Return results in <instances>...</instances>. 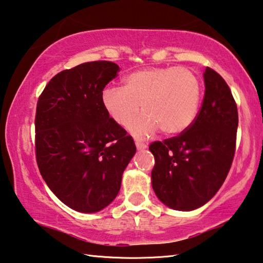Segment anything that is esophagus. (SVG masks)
Returning <instances> with one entry per match:
<instances>
[{
    "label": "esophagus",
    "instance_id": "34e87169",
    "mask_svg": "<svg viewBox=\"0 0 263 263\" xmlns=\"http://www.w3.org/2000/svg\"><path fill=\"white\" fill-rule=\"evenodd\" d=\"M135 144H136V148L139 150H143V149L146 148V144L143 143V142H141V141H136Z\"/></svg>",
    "mask_w": 263,
    "mask_h": 263
}]
</instances>
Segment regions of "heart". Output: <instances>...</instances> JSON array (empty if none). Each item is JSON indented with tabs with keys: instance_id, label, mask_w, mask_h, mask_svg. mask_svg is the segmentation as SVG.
<instances>
[{
	"instance_id": "heart-1",
	"label": "heart",
	"mask_w": 263,
	"mask_h": 263,
	"mask_svg": "<svg viewBox=\"0 0 263 263\" xmlns=\"http://www.w3.org/2000/svg\"><path fill=\"white\" fill-rule=\"evenodd\" d=\"M202 83L186 67H151L129 73L122 89L107 86L101 92L106 113L121 127H127L140 106L144 113L130 124L137 137L153 135L158 129L165 135H178L192 126L199 112Z\"/></svg>"
}]
</instances>
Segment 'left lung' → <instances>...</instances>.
Masks as SVG:
<instances>
[{
  "label": "left lung",
  "mask_w": 263,
  "mask_h": 263,
  "mask_svg": "<svg viewBox=\"0 0 263 263\" xmlns=\"http://www.w3.org/2000/svg\"><path fill=\"white\" fill-rule=\"evenodd\" d=\"M203 77V101L192 126L149 145L155 157L153 188L174 210L191 211L205 204L223 185L236 153V100L214 69L206 67Z\"/></svg>",
  "instance_id": "obj_1"
}]
</instances>
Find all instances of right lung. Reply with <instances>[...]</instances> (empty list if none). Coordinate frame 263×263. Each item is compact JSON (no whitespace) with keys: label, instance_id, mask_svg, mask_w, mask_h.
Returning <instances> with one entry per match:
<instances>
[{"label":"right lung","instance_id":"1","mask_svg":"<svg viewBox=\"0 0 263 263\" xmlns=\"http://www.w3.org/2000/svg\"><path fill=\"white\" fill-rule=\"evenodd\" d=\"M110 61L85 62L55 75L35 110V159L58 199L80 213L104 209L118 195L134 140L101 104V92L118 76Z\"/></svg>","mask_w":263,"mask_h":263}]
</instances>
